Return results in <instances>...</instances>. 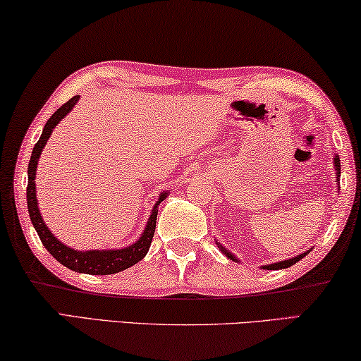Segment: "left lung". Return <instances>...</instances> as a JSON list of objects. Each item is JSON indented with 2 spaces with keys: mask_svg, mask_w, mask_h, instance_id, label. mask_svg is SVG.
Instances as JSON below:
<instances>
[{
  "mask_svg": "<svg viewBox=\"0 0 361 361\" xmlns=\"http://www.w3.org/2000/svg\"><path fill=\"white\" fill-rule=\"evenodd\" d=\"M333 163H334V171H336V184H338V190H341V188H339V180H341V159H339L338 155H334ZM216 245H217V247H219V250L222 251L224 256H227L228 259H232L233 262H240V259H236L235 254L230 252V251L227 250V247L221 243L219 240H216ZM310 251H312V247H310V250L304 251L302 254H298V256H294V257H291V259H285V261H279V262H271V264L261 265V269H264V270H281V269H288V267H291V265H294L296 262H299L300 259H302L304 256H307V254H309Z\"/></svg>",
  "mask_w": 361,
  "mask_h": 361,
  "instance_id": "obj_1",
  "label": "left lung"
}]
</instances>
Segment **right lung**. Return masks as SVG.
I'll use <instances>...</instances> for the list:
<instances>
[{"label":"right lung","mask_w":361,"mask_h":361,"mask_svg":"<svg viewBox=\"0 0 361 361\" xmlns=\"http://www.w3.org/2000/svg\"><path fill=\"white\" fill-rule=\"evenodd\" d=\"M80 96H75L68 100L67 104H63L54 115H52L44 125L43 133H41L39 140L35 144L30 163H28V187H27V204H28V214H30V221L33 224L35 230L39 236L41 243L56 261L61 262L65 267L78 271V274H87V275H111L123 271L129 267H133L134 264L145 257V254L149 252V247L152 243L153 233H155L157 227V216H158V204L166 200L169 195V190H164L159 193L157 203L153 204L150 211L149 219H147L145 228L142 230V233L137 240L129 246L120 247V250H86L80 251L75 247H70L65 243H62L57 236L47 228L46 222L41 216L38 208V200H37V168L38 161L43 152L46 142L49 140L54 128L61 123L65 116H67L73 107L78 104Z\"/></svg>","instance_id":"add662e5"}]
</instances>
